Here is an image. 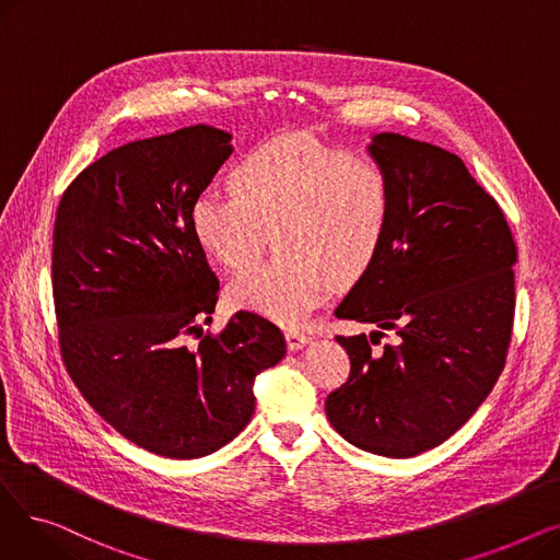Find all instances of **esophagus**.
Segmentation results:
<instances>
[{
  "label": "esophagus",
  "instance_id": "esophagus-1",
  "mask_svg": "<svg viewBox=\"0 0 560 560\" xmlns=\"http://www.w3.org/2000/svg\"><path fill=\"white\" fill-rule=\"evenodd\" d=\"M283 336H285V342H288L290 351H298V349H302L308 342V336L304 331H300V329H285Z\"/></svg>",
  "mask_w": 560,
  "mask_h": 560
}]
</instances>
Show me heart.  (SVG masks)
<instances>
[{"label":"heart","mask_w":560,"mask_h":560,"mask_svg":"<svg viewBox=\"0 0 560 560\" xmlns=\"http://www.w3.org/2000/svg\"><path fill=\"white\" fill-rule=\"evenodd\" d=\"M233 195L201 192L190 206L199 247L226 270L249 265L277 231L281 260L256 265L229 285L233 306L298 325L329 283L363 277L384 245L395 186L386 167L319 142L281 136L258 144L231 174Z\"/></svg>","instance_id":"heart-1"}]
</instances>
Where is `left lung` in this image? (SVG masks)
Returning a JSON list of instances; mask_svg holds the SVG:
<instances>
[{
  "label": "left lung",
  "mask_w": 560,
  "mask_h": 560,
  "mask_svg": "<svg viewBox=\"0 0 560 560\" xmlns=\"http://www.w3.org/2000/svg\"><path fill=\"white\" fill-rule=\"evenodd\" d=\"M368 152L390 174L395 211L336 317L376 329L336 336L351 370L325 408L347 443L410 458L456 433L502 374L517 249L499 203L456 154L401 133H374ZM384 330L396 340L374 350Z\"/></svg>",
  "instance_id": "left-lung-1"
}]
</instances>
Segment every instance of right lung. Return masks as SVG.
Instances as JSON below:
<instances>
[{"mask_svg": "<svg viewBox=\"0 0 560 560\" xmlns=\"http://www.w3.org/2000/svg\"><path fill=\"white\" fill-rule=\"evenodd\" d=\"M231 152V133L209 125L127 142L88 165L56 211L51 288L66 370L115 431L165 458L231 443L254 416L256 374L285 357L279 327L247 311L186 345L220 290L190 206Z\"/></svg>", "mask_w": 560, "mask_h": 560, "instance_id": "right-lung-1", "label": "right lung"}]
</instances>
